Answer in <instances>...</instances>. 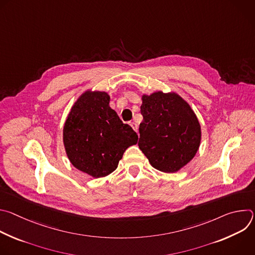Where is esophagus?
I'll use <instances>...</instances> for the list:
<instances>
[{"instance_id":"esophagus-1","label":"esophagus","mask_w":255,"mask_h":255,"mask_svg":"<svg viewBox=\"0 0 255 255\" xmlns=\"http://www.w3.org/2000/svg\"><path fill=\"white\" fill-rule=\"evenodd\" d=\"M130 125H131V127L133 128V130H134V131H136V132L138 131V125H137L135 122H131V123H130Z\"/></svg>"}]
</instances>
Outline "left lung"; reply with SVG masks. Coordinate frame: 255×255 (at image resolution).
Returning <instances> with one entry per match:
<instances>
[{
  "label": "left lung",
  "instance_id": "obj_1",
  "mask_svg": "<svg viewBox=\"0 0 255 255\" xmlns=\"http://www.w3.org/2000/svg\"><path fill=\"white\" fill-rule=\"evenodd\" d=\"M138 146L150 164L163 172H176L196 155L201 125L191 106L177 94L155 92L142 96Z\"/></svg>",
  "mask_w": 255,
  "mask_h": 255
}]
</instances>
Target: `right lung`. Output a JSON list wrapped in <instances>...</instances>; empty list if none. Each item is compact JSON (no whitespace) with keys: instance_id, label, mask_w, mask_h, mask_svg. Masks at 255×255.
<instances>
[{"instance_id":"right-lung-1","label":"right lung","mask_w":255,"mask_h":255,"mask_svg":"<svg viewBox=\"0 0 255 255\" xmlns=\"http://www.w3.org/2000/svg\"><path fill=\"white\" fill-rule=\"evenodd\" d=\"M106 92L87 91L72 106L63 127V144L71 164L93 177L113 172L138 135L109 106Z\"/></svg>"}]
</instances>
